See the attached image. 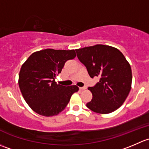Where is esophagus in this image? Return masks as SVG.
<instances>
[{
    "mask_svg": "<svg viewBox=\"0 0 149 149\" xmlns=\"http://www.w3.org/2000/svg\"><path fill=\"white\" fill-rule=\"evenodd\" d=\"M85 89H86V87H79V90H81V91H82V90H85Z\"/></svg>",
    "mask_w": 149,
    "mask_h": 149,
    "instance_id": "34e87169",
    "label": "esophagus"
}]
</instances>
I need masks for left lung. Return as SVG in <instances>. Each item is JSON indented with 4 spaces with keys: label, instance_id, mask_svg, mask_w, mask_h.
<instances>
[{
    "label": "left lung",
    "instance_id": "1",
    "mask_svg": "<svg viewBox=\"0 0 149 149\" xmlns=\"http://www.w3.org/2000/svg\"><path fill=\"white\" fill-rule=\"evenodd\" d=\"M79 60L87 68L90 77H100L94 87L87 107L92 111L108 114L119 108L131 89V65L124 55L115 47L102 44L75 49Z\"/></svg>",
    "mask_w": 149,
    "mask_h": 149
}]
</instances>
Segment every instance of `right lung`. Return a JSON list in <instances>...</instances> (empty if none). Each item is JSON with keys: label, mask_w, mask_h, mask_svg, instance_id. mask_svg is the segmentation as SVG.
Listing matches in <instances>:
<instances>
[{"label": "right lung", "mask_w": 149, "mask_h": 149, "mask_svg": "<svg viewBox=\"0 0 149 149\" xmlns=\"http://www.w3.org/2000/svg\"><path fill=\"white\" fill-rule=\"evenodd\" d=\"M72 50L47 49L33 52L21 66L18 85L24 100L35 113L50 117L56 116L69 103L77 85L68 87L56 84L54 79L67 60L73 59Z\"/></svg>", "instance_id": "obj_1"}]
</instances>
